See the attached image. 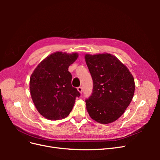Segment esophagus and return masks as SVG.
<instances>
[{
    "mask_svg": "<svg viewBox=\"0 0 160 160\" xmlns=\"http://www.w3.org/2000/svg\"><path fill=\"white\" fill-rule=\"evenodd\" d=\"M77 90H78L79 93H83V88H82V87H79V88H77Z\"/></svg>",
    "mask_w": 160,
    "mask_h": 160,
    "instance_id": "1",
    "label": "esophagus"
}]
</instances>
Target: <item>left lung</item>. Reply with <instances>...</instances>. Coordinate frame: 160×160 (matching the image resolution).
<instances>
[{
  "label": "left lung",
  "mask_w": 160,
  "mask_h": 160,
  "mask_svg": "<svg viewBox=\"0 0 160 160\" xmlns=\"http://www.w3.org/2000/svg\"><path fill=\"white\" fill-rule=\"evenodd\" d=\"M85 59L93 82L92 94L85 100L88 112L99 123L113 122L123 114L133 99V77L113 55L87 54Z\"/></svg>",
  "instance_id": "8db88e82"
}]
</instances>
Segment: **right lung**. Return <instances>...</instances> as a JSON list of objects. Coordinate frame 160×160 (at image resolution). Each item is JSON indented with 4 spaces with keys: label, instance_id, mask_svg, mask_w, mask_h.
Listing matches in <instances>:
<instances>
[{
    "label": "right lung",
    "instance_id": "1",
    "mask_svg": "<svg viewBox=\"0 0 160 160\" xmlns=\"http://www.w3.org/2000/svg\"><path fill=\"white\" fill-rule=\"evenodd\" d=\"M77 53L56 52L47 57L34 70L30 78V91L34 104L43 117L50 120L69 115L80 93L71 85L69 67Z\"/></svg>",
    "mask_w": 160,
    "mask_h": 160
}]
</instances>
